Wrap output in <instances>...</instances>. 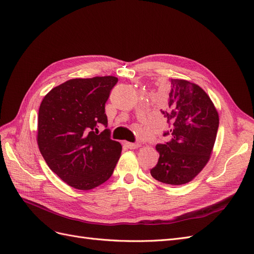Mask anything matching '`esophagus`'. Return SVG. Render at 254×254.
Listing matches in <instances>:
<instances>
[{
    "label": "esophagus",
    "instance_id": "34e87169",
    "mask_svg": "<svg viewBox=\"0 0 254 254\" xmlns=\"http://www.w3.org/2000/svg\"><path fill=\"white\" fill-rule=\"evenodd\" d=\"M125 145H126V147L129 149H135L140 146L137 143H129V142H126Z\"/></svg>",
    "mask_w": 254,
    "mask_h": 254
}]
</instances>
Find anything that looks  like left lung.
I'll use <instances>...</instances> for the list:
<instances>
[{"label":"left lung","mask_w":254,"mask_h":254,"mask_svg":"<svg viewBox=\"0 0 254 254\" xmlns=\"http://www.w3.org/2000/svg\"><path fill=\"white\" fill-rule=\"evenodd\" d=\"M172 139L158 144L157 165L150 174L156 180L181 186L193 180L210 160L219 125L218 112L210 96L196 83L171 79L164 109Z\"/></svg>","instance_id":"8db88e82"}]
</instances>
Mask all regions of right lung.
<instances>
[{
  "instance_id": "right-lung-1",
  "label": "right lung",
  "mask_w": 254,
  "mask_h": 254,
  "mask_svg": "<svg viewBox=\"0 0 254 254\" xmlns=\"http://www.w3.org/2000/svg\"><path fill=\"white\" fill-rule=\"evenodd\" d=\"M114 76L70 79L44 96L38 114L37 142L45 162L68 186L92 190L108 180L122 145L110 139L105 104Z\"/></svg>"
}]
</instances>
